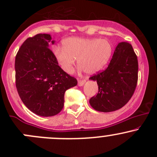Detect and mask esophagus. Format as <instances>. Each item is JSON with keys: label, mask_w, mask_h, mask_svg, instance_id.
I'll return each instance as SVG.
<instances>
[{"label": "esophagus", "mask_w": 157, "mask_h": 157, "mask_svg": "<svg viewBox=\"0 0 157 157\" xmlns=\"http://www.w3.org/2000/svg\"><path fill=\"white\" fill-rule=\"evenodd\" d=\"M85 83H86V80H78V86H82L83 85H84Z\"/></svg>", "instance_id": "34e87169"}]
</instances>
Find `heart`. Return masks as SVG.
<instances>
[{
	"instance_id": "heart-1",
	"label": "heart",
	"mask_w": 157,
	"mask_h": 157,
	"mask_svg": "<svg viewBox=\"0 0 157 157\" xmlns=\"http://www.w3.org/2000/svg\"><path fill=\"white\" fill-rule=\"evenodd\" d=\"M112 48L106 39L71 37L64 42V47L55 48L57 61L64 71L73 72L77 59L79 67L86 74L100 71L109 61Z\"/></svg>"
}]
</instances>
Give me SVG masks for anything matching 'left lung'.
<instances>
[{
  "label": "left lung",
  "mask_w": 157,
  "mask_h": 157,
  "mask_svg": "<svg viewBox=\"0 0 157 157\" xmlns=\"http://www.w3.org/2000/svg\"><path fill=\"white\" fill-rule=\"evenodd\" d=\"M138 61L128 42L117 45L108 67L90 77L97 82L98 93L90 99L95 110L110 112L122 108L135 91L138 79Z\"/></svg>",
  "instance_id": "8db88e82"
}]
</instances>
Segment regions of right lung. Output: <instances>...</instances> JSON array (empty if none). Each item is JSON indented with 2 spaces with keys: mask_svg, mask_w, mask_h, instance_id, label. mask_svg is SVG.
I'll use <instances>...</instances> for the list:
<instances>
[{
  "mask_svg": "<svg viewBox=\"0 0 157 157\" xmlns=\"http://www.w3.org/2000/svg\"><path fill=\"white\" fill-rule=\"evenodd\" d=\"M49 34L29 37L16 55V86L24 105L33 113L54 116L64 107V93L77 84V79L64 72L48 48Z\"/></svg>",
  "mask_w": 157,
  "mask_h": 157,
  "instance_id": "obj_1",
  "label": "right lung"
}]
</instances>
